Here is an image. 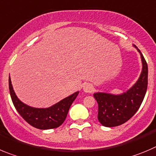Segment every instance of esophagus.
<instances>
[{
    "mask_svg": "<svg viewBox=\"0 0 156 156\" xmlns=\"http://www.w3.org/2000/svg\"><path fill=\"white\" fill-rule=\"evenodd\" d=\"M83 90H84V91H85V92L91 93V92H92L93 90H94V88H93L92 85L87 83V84H85V85H84V86H83Z\"/></svg>",
    "mask_w": 156,
    "mask_h": 156,
    "instance_id": "1",
    "label": "esophagus"
}]
</instances>
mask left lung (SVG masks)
<instances>
[{
    "label": "left lung",
    "instance_id": "left-lung-1",
    "mask_svg": "<svg viewBox=\"0 0 156 156\" xmlns=\"http://www.w3.org/2000/svg\"><path fill=\"white\" fill-rule=\"evenodd\" d=\"M142 71L134 86L119 95L107 93H95L94 97L98 104V119L105 127H115L129 121L139 110L145 98L148 86V65L142 52Z\"/></svg>",
    "mask_w": 156,
    "mask_h": 156
}]
</instances>
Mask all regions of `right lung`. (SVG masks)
<instances>
[{
  "instance_id": "right-lung-1",
  "label": "right lung",
  "mask_w": 156,
  "mask_h": 156,
  "mask_svg": "<svg viewBox=\"0 0 156 156\" xmlns=\"http://www.w3.org/2000/svg\"><path fill=\"white\" fill-rule=\"evenodd\" d=\"M9 90L13 104L20 115L29 125L42 130L56 129L62 125L71 104L78 94L77 91L48 108H35L24 104L17 98L13 90L10 77Z\"/></svg>"
}]
</instances>
